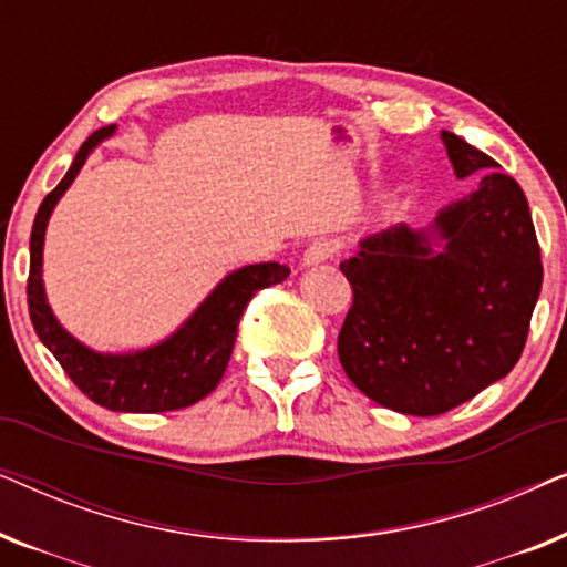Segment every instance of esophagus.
Masks as SVG:
<instances>
[{"mask_svg": "<svg viewBox=\"0 0 567 567\" xmlns=\"http://www.w3.org/2000/svg\"><path fill=\"white\" fill-rule=\"evenodd\" d=\"M336 252H338V245L332 243V239H315V243L305 250V258H301V262H305L307 268L320 266V262L330 260Z\"/></svg>", "mask_w": 567, "mask_h": 567, "instance_id": "34e87169", "label": "esophagus"}]
</instances>
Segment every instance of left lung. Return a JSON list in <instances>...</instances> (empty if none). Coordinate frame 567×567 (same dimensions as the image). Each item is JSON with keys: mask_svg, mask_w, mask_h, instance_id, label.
<instances>
[{"mask_svg": "<svg viewBox=\"0 0 567 567\" xmlns=\"http://www.w3.org/2000/svg\"><path fill=\"white\" fill-rule=\"evenodd\" d=\"M454 175L477 188L429 227L367 235L340 262L353 307L338 336L346 374L382 408L441 415L516 367L542 291L529 204L498 162L441 131Z\"/></svg>", "mask_w": 567, "mask_h": 567, "instance_id": "left-lung-1", "label": "left lung"}]
</instances>
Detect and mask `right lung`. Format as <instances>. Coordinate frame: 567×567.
Segmentation results:
<instances>
[{
	"label": "right lung",
	"instance_id": "right-lung-1",
	"mask_svg": "<svg viewBox=\"0 0 567 567\" xmlns=\"http://www.w3.org/2000/svg\"><path fill=\"white\" fill-rule=\"evenodd\" d=\"M113 134L115 126L95 131L80 146L64 181L43 198L38 208L33 231H30L28 309L41 343L56 355L61 369L92 402L115 410V413H167V410L188 408L216 390L231 359L237 324L247 301L260 289L281 284L291 270L281 262H252V266L231 270L193 309V315L181 328L169 332L159 343L138 348V351L103 353L76 340L56 320L49 299H45V227H49L53 208L74 183V177L80 175L90 154Z\"/></svg>",
	"mask_w": 567,
	"mask_h": 567
}]
</instances>
